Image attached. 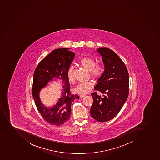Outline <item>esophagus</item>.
Returning a JSON list of instances; mask_svg holds the SVG:
<instances>
[{
    "mask_svg": "<svg viewBox=\"0 0 160 160\" xmlns=\"http://www.w3.org/2000/svg\"><path fill=\"white\" fill-rule=\"evenodd\" d=\"M79 96L80 98H83V97H85V95H80Z\"/></svg>",
    "mask_w": 160,
    "mask_h": 160,
    "instance_id": "obj_1",
    "label": "esophagus"
}]
</instances>
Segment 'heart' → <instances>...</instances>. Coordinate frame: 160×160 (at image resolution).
<instances>
[{
	"instance_id": "obj_1",
	"label": "heart",
	"mask_w": 160,
	"mask_h": 160,
	"mask_svg": "<svg viewBox=\"0 0 160 160\" xmlns=\"http://www.w3.org/2000/svg\"><path fill=\"white\" fill-rule=\"evenodd\" d=\"M79 64L84 69L89 72L91 76L95 80L99 79L104 72L102 66L100 65L95 66V59L89 57H85L82 58L80 60ZM67 76L69 82L72 83L74 81L73 66L69 67L67 72ZM94 86V83L91 81L82 82L73 88V92L75 94L82 95L88 94L92 91Z\"/></svg>"
}]
</instances>
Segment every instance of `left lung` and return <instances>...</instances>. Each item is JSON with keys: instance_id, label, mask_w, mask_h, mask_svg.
<instances>
[{"instance_id": "8db88e82", "label": "left lung", "mask_w": 160, "mask_h": 160, "mask_svg": "<svg viewBox=\"0 0 160 160\" xmlns=\"http://www.w3.org/2000/svg\"><path fill=\"white\" fill-rule=\"evenodd\" d=\"M104 70L98 79L95 89L104 94H92V103L90 114L99 122H107L116 116L129 95V73L126 66L116 53L107 48H99Z\"/></svg>"}]
</instances>
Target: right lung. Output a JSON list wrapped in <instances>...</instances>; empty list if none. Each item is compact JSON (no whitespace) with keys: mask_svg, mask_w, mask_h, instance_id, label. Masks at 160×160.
<instances>
[{"mask_svg":"<svg viewBox=\"0 0 160 160\" xmlns=\"http://www.w3.org/2000/svg\"><path fill=\"white\" fill-rule=\"evenodd\" d=\"M75 54L69 48H59L53 50L40 62L34 72L32 95L38 112L43 118L52 125L60 126L66 122L71 116V105L79 97L72 95L67 76L68 69ZM59 78L63 85L61 97L56 104L51 108L44 106L40 99V91L53 79Z\"/></svg>","mask_w":160,"mask_h":160,"instance_id":"right-lung-1","label":"right lung"}]
</instances>
